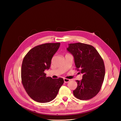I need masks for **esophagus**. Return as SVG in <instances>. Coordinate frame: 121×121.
I'll return each instance as SVG.
<instances>
[{
    "label": "esophagus",
    "mask_w": 121,
    "mask_h": 121,
    "mask_svg": "<svg viewBox=\"0 0 121 121\" xmlns=\"http://www.w3.org/2000/svg\"><path fill=\"white\" fill-rule=\"evenodd\" d=\"M64 82L65 83H67L68 82H70V79H66V78H64Z\"/></svg>",
    "instance_id": "obj_1"
}]
</instances>
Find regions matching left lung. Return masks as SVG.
I'll list each match as a JSON object with an SVG mask.
<instances>
[{
	"mask_svg": "<svg viewBox=\"0 0 121 121\" xmlns=\"http://www.w3.org/2000/svg\"><path fill=\"white\" fill-rule=\"evenodd\" d=\"M66 50L74 57L76 68L83 74L76 80L73 94L80 100H88L99 92L105 75L104 61L93 46L81 43H70Z\"/></svg>",
	"mask_w": 121,
	"mask_h": 121,
	"instance_id": "left-lung-1",
	"label": "left lung"
}]
</instances>
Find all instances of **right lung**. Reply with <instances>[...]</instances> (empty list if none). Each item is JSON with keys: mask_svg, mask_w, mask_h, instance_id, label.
I'll use <instances>...</instances> for the list:
<instances>
[{"mask_svg": "<svg viewBox=\"0 0 121 121\" xmlns=\"http://www.w3.org/2000/svg\"><path fill=\"white\" fill-rule=\"evenodd\" d=\"M60 43H47L30 49L23 59L21 68L22 83L29 96L40 103L55 98L64 83L63 79L46 77L44 73L50 69L51 59Z\"/></svg>", "mask_w": 121, "mask_h": 121, "instance_id": "right-lung-1", "label": "right lung"}]
</instances>
